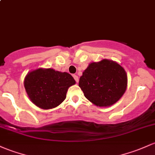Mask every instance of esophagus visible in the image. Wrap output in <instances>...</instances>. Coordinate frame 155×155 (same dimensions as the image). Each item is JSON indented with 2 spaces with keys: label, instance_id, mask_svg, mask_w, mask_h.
Returning a JSON list of instances; mask_svg holds the SVG:
<instances>
[{
  "label": "esophagus",
  "instance_id": "esophagus-1",
  "mask_svg": "<svg viewBox=\"0 0 155 155\" xmlns=\"http://www.w3.org/2000/svg\"><path fill=\"white\" fill-rule=\"evenodd\" d=\"M74 76V79H75V80H76V82H77V83L79 82V77H78V76H76V75H74V76Z\"/></svg>",
  "mask_w": 155,
  "mask_h": 155
}]
</instances>
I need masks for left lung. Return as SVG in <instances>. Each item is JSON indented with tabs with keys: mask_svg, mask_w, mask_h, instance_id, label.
Listing matches in <instances>:
<instances>
[{
	"mask_svg": "<svg viewBox=\"0 0 155 155\" xmlns=\"http://www.w3.org/2000/svg\"><path fill=\"white\" fill-rule=\"evenodd\" d=\"M79 86L95 105L110 107L125 93L127 75L120 64L104 59L88 65L79 79Z\"/></svg>",
	"mask_w": 155,
	"mask_h": 155,
	"instance_id": "obj_1",
	"label": "left lung"
}]
</instances>
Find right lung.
I'll list each match as a JSON object with an SVG mask.
<instances>
[{
	"instance_id": "1",
	"label": "right lung",
	"mask_w": 155,
	"mask_h": 155,
	"mask_svg": "<svg viewBox=\"0 0 155 155\" xmlns=\"http://www.w3.org/2000/svg\"><path fill=\"white\" fill-rule=\"evenodd\" d=\"M75 84L71 74L51 68L31 71L24 80L25 91L30 100L43 110L59 106L65 99L68 88Z\"/></svg>"
}]
</instances>
